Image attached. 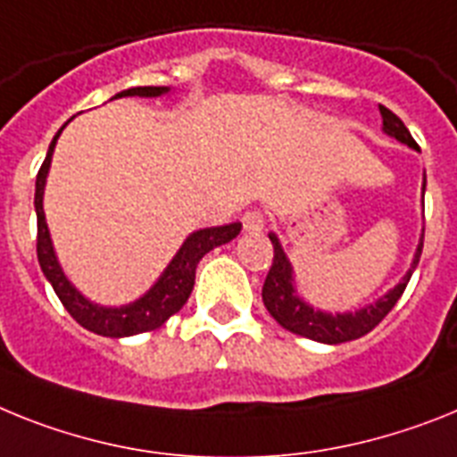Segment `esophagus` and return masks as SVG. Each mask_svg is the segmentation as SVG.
<instances>
[{"mask_svg":"<svg viewBox=\"0 0 457 457\" xmlns=\"http://www.w3.org/2000/svg\"><path fill=\"white\" fill-rule=\"evenodd\" d=\"M241 222H244V229H246L248 235H258V232L264 229V216L260 211H246Z\"/></svg>","mask_w":457,"mask_h":457,"instance_id":"1","label":"esophagus"}]
</instances>
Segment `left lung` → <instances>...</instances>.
<instances>
[{"mask_svg": "<svg viewBox=\"0 0 457 457\" xmlns=\"http://www.w3.org/2000/svg\"><path fill=\"white\" fill-rule=\"evenodd\" d=\"M378 111H381L383 118V134H388V137L397 139L400 144H406L409 148H416L418 151L416 141L411 139V132L404 128V122L395 116L393 111L386 109V106L378 104ZM270 239L271 246H274V262H271V270L270 274H267V278H264L262 286L264 306H267V312L271 313V318H274L281 328L290 329L293 335L320 341V344H344V341L360 339V337H365L367 332H371V329L377 328L402 297L406 283H409L413 270H416L418 260H420V253H423V235H420L416 253H413L411 267H409V271L402 276V281L397 283V286L390 287L383 297H378V300L371 302V304H365L362 309L329 313L309 304V302L297 293L293 262L287 260L281 241H278V237H276L274 232H270Z\"/></svg>", "mask_w": 457, "mask_h": 457, "instance_id": "obj_1", "label": "left lung"}]
</instances>
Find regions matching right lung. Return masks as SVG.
Listing matches in <instances>:
<instances>
[{"instance_id": "add662e5", "label": "right lung", "mask_w": 457, "mask_h": 457, "mask_svg": "<svg viewBox=\"0 0 457 457\" xmlns=\"http://www.w3.org/2000/svg\"><path fill=\"white\" fill-rule=\"evenodd\" d=\"M170 92L171 87L167 86H139L118 92L116 97L111 99H153L170 95ZM64 128H67V122L57 129L51 145H48L44 164H41L39 174H37V190H34V209H37V258H39L41 271H44V276L53 286L55 295L60 297L64 309L71 313L76 323L83 325L90 332H95V335L120 339V337L141 335V332L160 328L164 320H170V316H174L176 312H181V306L186 304L190 293H193L195 270H197L199 260L204 258L206 253L213 251L216 246H222V244L235 239L241 232V222H229V225H220V228H204L193 232V235H187L181 248L171 258V262L164 267L160 278L141 297H137L129 304L102 306L97 302L87 300L86 295L80 293L79 287L69 281L67 274H64L62 264L57 260L55 246H53L51 239V229H48V222H46L44 213L46 179H48V171H51L53 151H55V144Z\"/></svg>"}]
</instances>
